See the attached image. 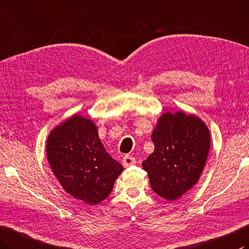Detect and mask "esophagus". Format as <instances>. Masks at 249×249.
<instances>
[{
  "instance_id": "esophagus-1",
  "label": "esophagus",
  "mask_w": 249,
  "mask_h": 249,
  "mask_svg": "<svg viewBox=\"0 0 249 249\" xmlns=\"http://www.w3.org/2000/svg\"><path fill=\"white\" fill-rule=\"evenodd\" d=\"M122 162H123V166L126 168V167L131 166V165L136 164V160H135V158L130 157V155H125Z\"/></svg>"
}]
</instances>
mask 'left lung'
<instances>
[{
	"instance_id": "left-lung-1",
	"label": "left lung",
	"mask_w": 249,
	"mask_h": 249,
	"mask_svg": "<svg viewBox=\"0 0 249 249\" xmlns=\"http://www.w3.org/2000/svg\"><path fill=\"white\" fill-rule=\"evenodd\" d=\"M151 139L154 151L142 167L153 191L174 201L197 182L207 160L211 135L196 116L178 111L160 116Z\"/></svg>"
}]
</instances>
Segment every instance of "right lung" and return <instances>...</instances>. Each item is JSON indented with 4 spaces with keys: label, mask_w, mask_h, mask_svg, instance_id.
Masks as SVG:
<instances>
[{
    "label": "right lung",
    "mask_w": 249,
    "mask_h": 249,
    "mask_svg": "<svg viewBox=\"0 0 249 249\" xmlns=\"http://www.w3.org/2000/svg\"><path fill=\"white\" fill-rule=\"evenodd\" d=\"M46 152L62 188L89 205L109 196L115 179L124 169L106 151L95 124L80 115L52 130Z\"/></svg>",
    "instance_id": "right-lung-1"
}]
</instances>
